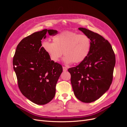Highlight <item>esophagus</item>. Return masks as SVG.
<instances>
[{
  "instance_id": "1",
  "label": "esophagus",
  "mask_w": 127,
  "mask_h": 127,
  "mask_svg": "<svg viewBox=\"0 0 127 127\" xmlns=\"http://www.w3.org/2000/svg\"><path fill=\"white\" fill-rule=\"evenodd\" d=\"M63 68V71H66L67 70V68L66 67L64 66Z\"/></svg>"
}]
</instances>
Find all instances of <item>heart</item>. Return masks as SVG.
Masks as SVG:
<instances>
[{
	"label": "heart",
	"mask_w": 127,
	"mask_h": 127,
	"mask_svg": "<svg viewBox=\"0 0 127 127\" xmlns=\"http://www.w3.org/2000/svg\"><path fill=\"white\" fill-rule=\"evenodd\" d=\"M91 41L85 34L64 31L53 37V43L44 41L42 48L53 62L59 61L64 54L66 64H78L85 59L90 52Z\"/></svg>",
	"instance_id": "heart-1"
}]
</instances>
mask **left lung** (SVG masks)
Instances as JSON below:
<instances>
[{"label": "left lung", "instance_id": "8db88e82", "mask_svg": "<svg viewBox=\"0 0 127 127\" xmlns=\"http://www.w3.org/2000/svg\"><path fill=\"white\" fill-rule=\"evenodd\" d=\"M89 37L91 47L85 59L68 69L76 97L84 103L97 100L109 89L113 80L116 56L112 46L99 34L78 29Z\"/></svg>", "mask_w": 127, "mask_h": 127}]
</instances>
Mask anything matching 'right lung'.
Here are the masks:
<instances>
[{
    "instance_id": "add662e5",
    "label": "right lung",
    "mask_w": 127,
    "mask_h": 127,
    "mask_svg": "<svg viewBox=\"0 0 127 127\" xmlns=\"http://www.w3.org/2000/svg\"><path fill=\"white\" fill-rule=\"evenodd\" d=\"M56 35V30L44 29L24 38L17 46L13 58L14 70L22 94L38 105H44L55 97L56 86L63 67L51 60L42 48L41 40Z\"/></svg>"
}]
</instances>
